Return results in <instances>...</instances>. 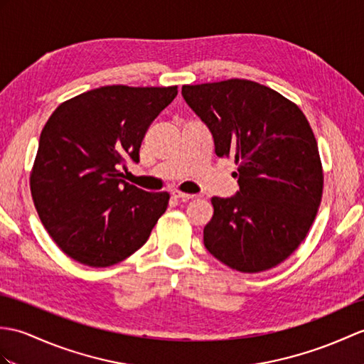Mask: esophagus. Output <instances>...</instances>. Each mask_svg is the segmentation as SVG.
I'll return each mask as SVG.
<instances>
[{
    "label": "esophagus",
    "mask_w": 364,
    "mask_h": 364,
    "mask_svg": "<svg viewBox=\"0 0 364 364\" xmlns=\"http://www.w3.org/2000/svg\"><path fill=\"white\" fill-rule=\"evenodd\" d=\"M172 196H173L175 198L183 200V201H189V200L197 198L196 193H184V192H180V191H173V192H172Z\"/></svg>",
    "instance_id": "obj_1"
}]
</instances>
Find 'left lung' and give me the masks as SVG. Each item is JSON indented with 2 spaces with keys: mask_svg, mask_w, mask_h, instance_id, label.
I'll list each match as a JSON object with an SVG mask.
<instances>
[{
  "mask_svg": "<svg viewBox=\"0 0 364 364\" xmlns=\"http://www.w3.org/2000/svg\"><path fill=\"white\" fill-rule=\"evenodd\" d=\"M181 95L213 133L217 156L237 166V196L210 198L206 250L240 273L274 268L306 239L323 198V166L306 114L245 79L183 85Z\"/></svg>",
  "mask_w": 364,
  "mask_h": 364,
  "instance_id": "left-lung-1",
  "label": "left lung"
}]
</instances>
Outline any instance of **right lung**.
<instances>
[{"label":"right lung","mask_w":364,"mask_h":364,"mask_svg":"<svg viewBox=\"0 0 364 364\" xmlns=\"http://www.w3.org/2000/svg\"><path fill=\"white\" fill-rule=\"evenodd\" d=\"M176 88L100 87L50 114L29 183L41 223L66 256L104 268L147 242L171 196L129 184L121 167L139 161L150 124L178 95Z\"/></svg>","instance_id":"right-lung-1"}]
</instances>
